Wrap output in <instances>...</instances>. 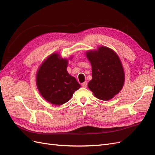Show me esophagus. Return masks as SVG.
I'll return each instance as SVG.
<instances>
[{"instance_id": "esophagus-1", "label": "esophagus", "mask_w": 155, "mask_h": 155, "mask_svg": "<svg viewBox=\"0 0 155 155\" xmlns=\"http://www.w3.org/2000/svg\"><path fill=\"white\" fill-rule=\"evenodd\" d=\"M81 86L84 88H86L87 87V81H85L81 83Z\"/></svg>"}]
</instances>
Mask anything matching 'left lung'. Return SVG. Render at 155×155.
I'll return each instance as SVG.
<instances>
[{
    "label": "left lung",
    "mask_w": 155,
    "mask_h": 155,
    "mask_svg": "<svg viewBox=\"0 0 155 155\" xmlns=\"http://www.w3.org/2000/svg\"><path fill=\"white\" fill-rule=\"evenodd\" d=\"M92 66V79L88 87L101 100H109L122 88L125 74L121 61L114 51L106 46L86 52Z\"/></svg>",
    "instance_id": "8db88e82"
}]
</instances>
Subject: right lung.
Returning a JSON list of instances; mask_svg holds the SVG:
<instances>
[{
  "instance_id": "obj_1",
  "label": "right lung",
  "mask_w": 155,
  "mask_h": 155,
  "mask_svg": "<svg viewBox=\"0 0 155 155\" xmlns=\"http://www.w3.org/2000/svg\"><path fill=\"white\" fill-rule=\"evenodd\" d=\"M67 65V59L54 53L42 63L37 73L36 84L41 95L53 105L65 104L81 87L68 73Z\"/></svg>"
}]
</instances>
